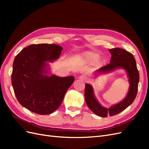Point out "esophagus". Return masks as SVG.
<instances>
[{
	"mask_svg": "<svg viewBox=\"0 0 149 149\" xmlns=\"http://www.w3.org/2000/svg\"><path fill=\"white\" fill-rule=\"evenodd\" d=\"M81 81H86V77L84 75H81V76H79V78H78Z\"/></svg>",
	"mask_w": 149,
	"mask_h": 149,
	"instance_id": "obj_1",
	"label": "esophagus"
}]
</instances>
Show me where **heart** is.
I'll return each instance as SVG.
<instances>
[{"label": "heart", "mask_w": 149, "mask_h": 149, "mask_svg": "<svg viewBox=\"0 0 149 149\" xmlns=\"http://www.w3.org/2000/svg\"><path fill=\"white\" fill-rule=\"evenodd\" d=\"M100 54L93 51H86L78 55V60L84 64H91L94 63L96 66H100L103 64V60L99 58Z\"/></svg>", "instance_id": "obj_1"}]
</instances>
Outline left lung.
<instances>
[{
	"mask_svg": "<svg viewBox=\"0 0 149 149\" xmlns=\"http://www.w3.org/2000/svg\"><path fill=\"white\" fill-rule=\"evenodd\" d=\"M109 51L111 54L110 63L96 70L94 76L97 77L101 74H106L116 69L122 68L127 73L130 86L127 95L123 101L106 108L97 100L92 86L87 83L85 84L84 97L88 107L94 114L102 118L118 114L131 104L136 97L139 81V73L132 54L119 48L109 49Z\"/></svg>",
	"mask_w": 149,
	"mask_h": 149,
	"instance_id": "1",
	"label": "left lung"
}]
</instances>
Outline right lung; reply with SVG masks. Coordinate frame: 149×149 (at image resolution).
Returning <instances> with one entry per match:
<instances>
[{"label":"right lung","instance_id":"add662e5","mask_svg":"<svg viewBox=\"0 0 149 149\" xmlns=\"http://www.w3.org/2000/svg\"><path fill=\"white\" fill-rule=\"evenodd\" d=\"M63 48L56 44H38L24 48L13 63L12 84L20 104L34 113H53L61 104L73 76L51 74L49 63L60 58Z\"/></svg>","mask_w":149,"mask_h":149}]
</instances>
